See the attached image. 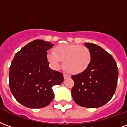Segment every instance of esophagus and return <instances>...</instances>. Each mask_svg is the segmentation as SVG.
I'll list each match as a JSON object with an SVG mask.
<instances>
[{
    "instance_id": "obj_1",
    "label": "esophagus",
    "mask_w": 127,
    "mask_h": 127,
    "mask_svg": "<svg viewBox=\"0 0 127 127\" xmlns=\"http://www.w3.org/2000/svg\"><path fill=\"white\" fill-rule=\"evenodd\" d=\"M63 76H64V79H67L70 77V75H68V74H64Z\"/></svg>"
}]
</instances>
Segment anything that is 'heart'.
<instances>
[{
  "label": "heart",
  "instance_id": "b5f03b06",
  "mask_svg": "<svg viewBox=\"0 0 127 127\" xmlns=\"http://www.w3.org/2000/svg\"><path fill=\"white\" fill-rule=\"evenodd\" d=\"M48 61L55 68L59 66L63 61L64 70L70 74H76L85 72L92 60L91 52L88 47L80 44H63L55 47L54 53L47 56Z\"/></svg>",
  "mask_w": 127,
  "mask_h": 127
}]
</instances>
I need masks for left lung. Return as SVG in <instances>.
Instances as JSON below:
<instances>
[{
	"mask_svg": "<svg viewBox=\"0 0 127 127\" xmlns=\"http://www.w3.org/2000/svg\"><path fill=\"white\" fill-rule=\"evenodd\" d=\"M91 52L92 60L85 72L72 75L71 94L79 106L98 108L111 100L115 93L118 67L112 55L97 44L85 43Z\"/></svg>",
	"mask_w": 127,
	"mask_h": 127,
	"instance_id": "1",
	"label": "left lung"
}]
</instances>
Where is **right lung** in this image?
<instances>
[{"label": "right lung", "mask_w": 127, "mask_h": 127, "mask_svg": "<svg viewBox=\"0 0 127 127\" xmlns=\"http://www.w3.org/2000/svg\"><path fill=\"white\" fill-rule=\"evenodd\" d=\"M51 42L35 40L14 56L9 71V87L12 95L23 106L43 108L54 98L53 87L61 85L63 74L48 66L47 51Z\"/></svg>", "instance_id": "right-lung-1"}]
</instances>
